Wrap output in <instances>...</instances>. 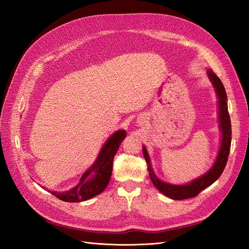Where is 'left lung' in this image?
Here are the masks:
<instances>
[{"mask_svg": "<svg viewBox=\"0 0 249 249\" xmlns=\"http://www.w3.org/2000/svg\"><path fill=\"white\" fill-rule=\"evenodd\" d=\"M209 78L211 82L213 83V86L216 89V93L218 99H219V120H220V127L222 132V140H221V146L219 154H218L217 160L213 167L208 171L205 176L200 177L197 179H194L193 182L183 186H177V185H170L167 183H164L162 180L158 178L152 169V165L149 162V157L146 152L145 147H143V156L147 163V169L149 171V178L152 179L153 184L160 192L166 195V196L172 199H186L195 197L198 195L205 188L212 185L215 180L221 176L223 172L225 165H227L229 154L231 149V118L228 110V103H227V92H225L224 86L220 79L218 78L212 71H208Z\"/></svg>", "mask_w": 249, "mask_h": 249, "instance_id": "left-lung-1", "label": "left lung"}]
</instances>
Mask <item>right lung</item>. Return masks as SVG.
I'll return each mask as SVG.
<instances>
[{"label":"right lung","instance_id":"obj_1","mask_svg":"<svg viewBox=\"0 0 249 249\" xmlns=\"http://www.w3.org/2000/svg\"><path fill=\"white\" fill-rule=\"evenodd\" d=\"M125 136L126 134L124 130H119L113 134L105 143L95 163L82 176L80 183L76 187L70 191L52 192V194L63 201L79 202L87 200L102 193L109 184L113 167V159H114V156ZM91 172L95 175L92 177H89Z\"/></svg>","mask_w":249,"mask_h":249}]
</instances>
